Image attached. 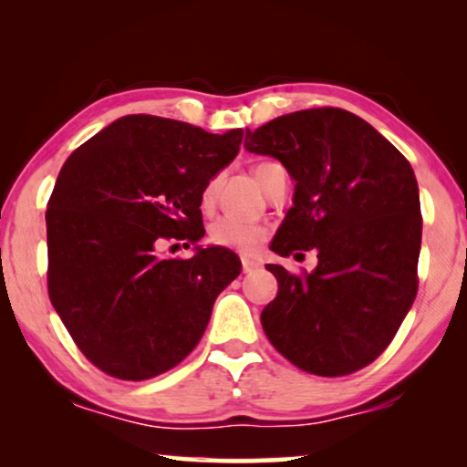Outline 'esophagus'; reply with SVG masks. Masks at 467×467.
<instances>
[{
    "mask_svg": "<svg viewBox=\"0 0 467 467\" xmlns=\"http://www.w3.org/2000/svg\"><path fill=\"white\" fill-rule=\"evenodd\" d=\"M259 265H261L259 261H254V259H251V257H242V272H244V274L257 270Z\"/></svg>",
    "mask_w": 467,
    "mask_h": 467,
    "instance_id": "1",
    "label": "esophagus"
}]
</instances>
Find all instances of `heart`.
<instances>
[{
	"mask_svg": "<svg viewBox=\"0 0 467 467\" xmlns=\"http://www.w3.org/2000/svg\"><path fill=\"white\" fill-rule=\"evenodd\" d=\"M267 165H272V163L270 161L259 163L257 168H254V178H257L259 184H261V176H264V170L267 168ZM219 182H221V176H213L206 182V187L202 189V208L210 210L214 206ZM265 238H267L265 225H261V223H253V221L232 219V216H221V219H216L208 229L210 244L229 248V251L244 253V254H251L257 251V248L264 244Z\"/></svg>",
	"mask_w": 467,
	"mask_h": 467,
	"instance_id": "obj_1",
	"label": "heart"
}]
</instances>
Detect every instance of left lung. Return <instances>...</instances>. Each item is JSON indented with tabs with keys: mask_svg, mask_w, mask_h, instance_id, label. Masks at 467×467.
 Returning <instances> with one entry per match:
<instances>
[{
	"mask_svg": "<svg viewBox=\"0 0 467 467\" xmlns=\"http://www.w3.org/2000/svg\"><path fill=\"white\" fill-rule=\"evenodd\" d=\"M244 149L276 157L296 181L272 251L315 248L318 259L315 272L267 265L278 280L261 312L267 340L308 374L369 366L419 291L423 216L410 163L366 120L329 106L246 130Z\"/></svg>",
	"mask_w": 467,
	"mask_h": 467,
	"instance_id": "8db88e82",
	"label": "left lung"
}]
</instances>
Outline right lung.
Masks as SVG:
<instances>
[{"label":"right lung","instance_id":"obj_1","mask_svg":"<svg viewBox=\"0 0 467 467\" xmlns=\"http://www.w3.org/2000/svg\"><path fill=\"white\" fill-rule=\"evenodd\" d=\"M242 136L130 114L63 163L47 210L48 297L104 374L155 379L202 340L240 259L221 246L191 259L159 251L203 238L202 189L234 161Z\"/></svg>","mask_w":467,"mask_h":467}]
</instances>
